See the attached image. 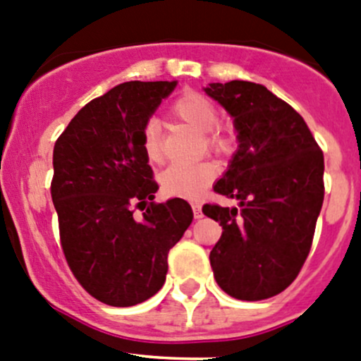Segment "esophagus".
Segmentation results:
<instances>
[{"label":"esophagus","mask_w":361,"mask_h":361,"mask_svg":"<svg viewBox=\"0 0 361 361\" xmlns=\"http://www.w3.org/2000/svg\"><path fill=\"white\" fill-rule=\"evenodd\" d=\"M192 211H193V216H195V219L202 218V206L200 204H192Z\"/></svg>","instance_id":"34e87169"}]
</instances>
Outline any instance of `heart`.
I'll use <instances>...</instances> for the list:
<instances>
[{
  "instance_id": "obj_1",
  "label": "heart",
  "mask_w": 361,
  "mask_h": 361,
  "mask_svg": "<svg viewBox=\"0 0 361 361\" xmlns=\"http://www.w3.org/2000/svg\"><path fill=\"white\" fill-rule=\"evenodd\" d=\"M171 114L202 135V147L212 154L226 155L235 149L237 135L233 128L218 123L216 105L200 91L187 90L173 102ZM142 149L147 161L161 164L164 161L161 133L154 123H149L142 131ZM216 166L209 161L197 164H173L161 176L162 192L168 197L195 199L214 181Z\"/></svg>"
}]
</instances>
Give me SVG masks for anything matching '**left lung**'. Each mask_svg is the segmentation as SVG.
<instances>
[{
    "label": "left lung",
    "instance_id": "left-lung-1",
    "mask_svg": "<svg viewBox=\"0 0 361 361\" xmlns=\"http://www.w3.org/2000/svg\"><path fill=\"white\" fill-rule=\"evenodd\" d=\"M233 117L238 150L214 192L238 207L206 204L223 226L209 254L218 286L231 298L261 301L301 271L324 204V152L308 124L282 98L249 81L206 88Z\"/></svg>",
    "mask_w": 361,
    "mask_h": 361
}]
</instances>
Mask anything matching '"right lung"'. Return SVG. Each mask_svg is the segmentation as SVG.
<instances>
[{"instance_id": "add662e5", "label": "right lung", "mask_w": 361, "mask_h": 361, "mask_svg": "<svg viewBox=\"0 0 361 361\" xmlns=\"http://www.w3.org/2000/svg\"><path fill=\"white\" fill-rule=\"evenodd\" d=\"M176 81H130L86 104L53 149L60 245L81 287L109 306H135L162 286L169 249L190 226L183 199L154 202L159 185L142 131ZM142 218L132 216L134 207Z\"/></svg>"}]
</instances>
